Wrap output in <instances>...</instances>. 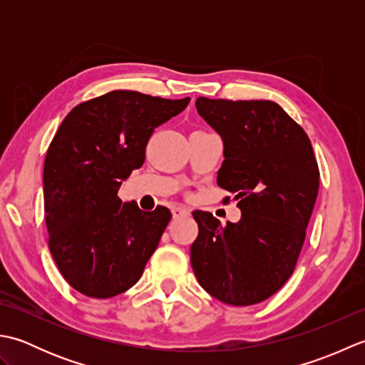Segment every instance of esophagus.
Instances as JSON below:
<instances>
[{"instance_id": "esophagus-1", "label": "esophagus", "mask_w": 365, "mask_h": 365, "mask_svg": "<svg viewBox=\"0 0 365 365\" xmlns=\"http://www.w3.org/2000/svg\"><path fill=\"white\" fill-rule=\"evenodd\" d=\"M170 212H173L174 218H187V216H190V212L183 207H173L170 208Z\"/></svg>"}]
</instances>
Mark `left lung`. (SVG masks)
Instances as JSON below:
<instances>
[{
	"instance_id": "8db88e82",
	"label": "left lung",
	"mask_w": 365,
	"mask_h": 365,
	"mask_svg": "<svg viewBox=\"0 0 365 365\" xmlns=\"http://www.w3.org/2000/svg\"><path fill=\"white\" fill-rule=\"evenodd\" d=\"M196 108L222 139L218 185L242 218L222 227L212 213H192V271L213 298L257 304L292 276L304 243L320 180L311 139L269 100L199 97Z\"/></svg>"
}]
</instances>
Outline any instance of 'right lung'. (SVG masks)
Listing matches in <instances>:
<instances>
[{"label": "right lung", "mask_w": 365, "mask_h": 365, "mask_svg": "<svg viewBox=\"0 0 365 365\" xmlns=\"http://www.w3.org/2000/svg\"><path fill=\"white\" fill-rule=\"evenodd\" d=\"M188 103L113 91L75 106L61 123L45 157L43 205L51 255L75 290L113 298L143 276L173 215L122 204L118 191L143 166L153 130Z\"/></svg>", "instance_id": "add662e5"}]
</instances>
